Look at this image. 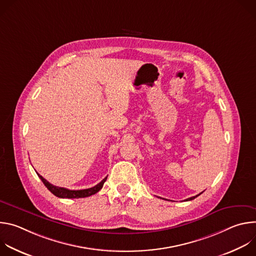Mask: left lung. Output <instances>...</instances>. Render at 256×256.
<instances>
[{"instance_id":"8db88e82","label":"left lung","mask_w":256,"mask_h":256,"mask_svg":"<svg viewBox=\"0 0 256 256\" xmlns=\"http://www.w3.org/2000/svg\"><path fill=\"white\" fill-rule=\"evenodd\" d=\"M200 194H198V196H192V198H188V200H194V198H196V196H198Z\"/></svg>"}]
</instances>
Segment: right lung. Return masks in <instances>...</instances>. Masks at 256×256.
<instances>
[{"label":"right lung","instance_id":"1","mask_svg":"<svg viewBox=\"0 0 256 256\" xmlns=\"http://www.w3.org/2000/svg\"><path fill=\"white\" fill-rule=\"evenodd\" d=\"M36 173H38V172H36ZM38 175L42 179V181L44 182V184L46 186V188L52 194H54L56 196L60 198H87V196H90L92 194H95L96 192H98L102 188L104 182L107 179V177H105L101 182H99L97 186H95L91 188L80 190H68V188L54 186L52 184H50V182L46 179H44L42 175H40L38 173Z\"/></svg>","mask_w":256,"mask_h":256}]
</instances>
